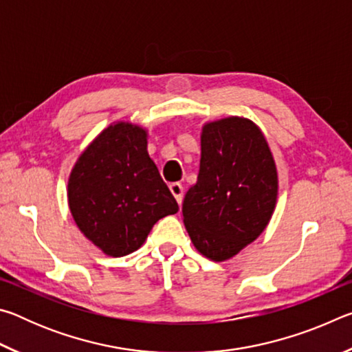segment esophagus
Listing matches in <instances>:
<instances>
[{"mask_svg":"<svg viewBox=\"0 0 352 352\" xmlns=\"http://www.w3.org/2000/svg\"><path fill=\"white\" fill-rule=\"evenodd\" d=\"M169 189H170L172 195L175 197L177 204L182 205V201H183V186H182V184L180 183H172V184H169Z\"/></svg>","mask_w":352,"mask_h":352,"instance_id":"1","label":"esophagus"}]
</instances>
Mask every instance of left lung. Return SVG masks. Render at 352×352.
Wrapping results in <instances>:
<instances>
[{"label":"left lung","mask_w":352,"mask_h":352,"mask_svg":"<svg viewBox=\"0 0 352 352\" xmlns=\"http://www.w3.org/2000/svg\"><path fill=\"white\" fill-rule=\"evenodd\" d=\"M200 170L183 200V222L197 252L222 262L258 239L273 216L278 172L264 133L230 116L206 122Z\"/></svg>","instance_id":"8db88e82"}]
</instances>
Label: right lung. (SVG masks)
I'll use <instances>...</instances> for the list:
<instances>
[{"label": "right lung", "instance_id": "add662e5", "mask_svg": "<svg viewBox=\"0 0 352 352\" xmlns=\"http://www.w3.org/2000/svg\"><path fill=\"white\" fill-rule=\"evenodd\" d=\"M68 205L83 236L113 258L138 250L160 219L178 211L148 157L147 130L122 121L104 129L77 158Z\"/></svg>", "mask_w": 352, "mask_h": 352}]
</instances>
